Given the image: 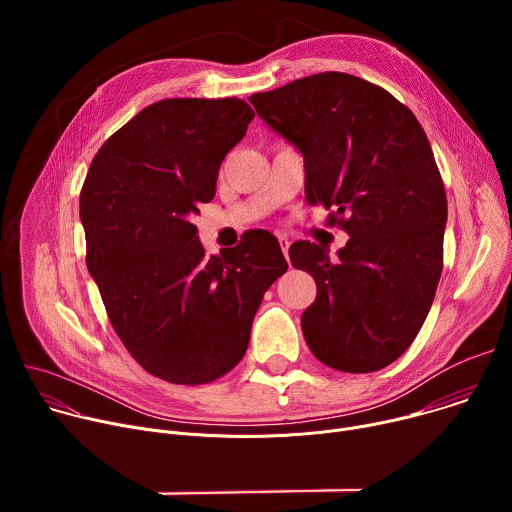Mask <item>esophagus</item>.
<instances>
[{
	"label": "esophagus",
	"mask_w": 512,
	"mask_h": 512,
	"mask_svg": "<svg viewBox=\"0 0 512 512\" xmlns=\"http://www.w3.org/2000/svg\"><path fill=\"white\" fill-rule=\"evenodd\" d=\"M279 245H281V251H283V255H285V259H289V239L287 237H279Z\"/></svg>",
	"instance_id": "obj_1"
}]
</instances>
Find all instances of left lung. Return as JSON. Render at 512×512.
Wrapping results in <instances>:
<instances>
[{
    "instance_id": "obj_1",
    "label": "left lung",
    "mask_w": 512,
    "mask_h": 512,
    "mask_svg": "<svg viewBox=\"0 0 512 512\" xmlns=\"http://www.w3.org/2000/svg\"><path fill=\"white\" fill-rule=\"evenodd\" d=\"M249 101L302 154L308 204L334 210L350 237L336 259L310 241L289 247L318 287L304 338L336 371H379L415 340L442 275L448 200L427 135L391 93L346 72Z\"/></svg>"
}]
</instances>
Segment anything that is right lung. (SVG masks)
<instances>
[{"mask_svg":"<svg viewBox=\"0 0 512 512\" xmlns=\"http://www.w3.org/2000/svg\"><path fill=\"white\" fill-rule=\"evenodd\" d=\"M253 117L235 97L148 105L103 143L81 192L87 267L109 320L141 367L168 383L229 373L263 294L287 271L263 229L208 257L190 223Z\"/></svg>","mask_w":512,"mask_h":512,"instance_id":"right-lung-1","label":"right lung"}]
</instances>
